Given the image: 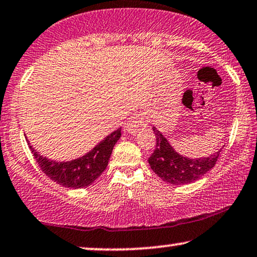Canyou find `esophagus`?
<instances>
[{"mask_svg": "<svg viewBox=\"0 0 257 257\" xmlns=\"http://www.w3.org/2000/svg\"><path fill=\"white\" fill-rule=\"evenodd\" d=\"M146 126H147L146 116L144 115V113H136V115L132 116V117L128 119L124 129L126 133H129V134L136 135L144 131Z\"/></svg>", "mask_w": 257, "mask_h": 257, "instance_id": "1", "label": "esophagus"}]
</instances>
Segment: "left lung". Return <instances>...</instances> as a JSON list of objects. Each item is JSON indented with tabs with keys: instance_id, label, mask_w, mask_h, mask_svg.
I'll use <instances>...</instances> for the list:
<instances>
[{
	"instance_id": "obj_1",
	"label": "left lung",
	"mask_w": 257,
	"mask_h": 257,
	"mask_svg": "<svg viewBox=\"0 0 257 257\" xmlns=\"http://www.w3.org/2000/svg\"><path fill=\"white\" fill-rule=\"evenodd\" d=\"M152 129L157 138V148L148 159L149 166L158 177L167 184L185 185L200 179L211 168H213L222 151L220 148L218 152L203 158L184 157L175 151L158 128L153 126Z\"/></svg>"
}]
</instances>
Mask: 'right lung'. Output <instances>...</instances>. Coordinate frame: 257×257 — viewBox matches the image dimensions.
Returning <instances> with one entry per match:
<instances>
[{
    "label": "right lung",
    "instance_id": "1",
    "mask_svg": "<svg viewBox=\"0 0 257 257\" xmlns=\"http://www.w3.org/2000/svg\"><path fill=\"white\" fill-rule=\"evenodd\" d=\"M119 138L121 128L109 134L86 154L70 161H56L44 157L29 145L28 139L27 142L39 166L50 179L67 188H83L90 186L105 171L113 146Z\"/></svg>",
    "mask_w": 257,
    "mask_h": 257
}]
</instances>
